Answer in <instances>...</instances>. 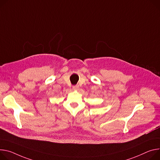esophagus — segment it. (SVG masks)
I'll return each mask as SVG.
<instances>
[{"label": "esophagus", "mask_w": 160, "mask_h": 160, "mask_svg": "<svg viewBox=\"0 0 160 160\" xmlns=\"http://www.w3.org/2000/svg\"><path fill=\"white\" fill-rule=\"evenodd\" d=\"M78 85H73L72 86V89H73L74 90H77L78 89Z\"/></svg>", "instance_id": "34e87169"}]
</instances>
